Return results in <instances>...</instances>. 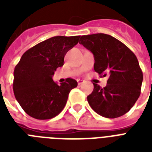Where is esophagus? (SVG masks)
Wrapping results in <instances>:
<instances>
[{"mask_svg": "<svg viewBox=\"0 0 152 152\" xmlns=\"http://www.w3.org/2000/svg\"><path fill=\"white\" fill-rule=\"evenodd\" d=\"M84 82V80H77V83H78L79 85H80V84H82V83Z\"/></svg>", "mask_w": 152, "mask_h": 152, "instance_id": "1", "label": "esophagus"}]
</instances>
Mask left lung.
Segmentation results:
<instances>
[{"instance_id": "1", "label": "left lung", "mask_w": 152, "mask_h": 152, "mask_svg": "<svg viewBox=\"0 0 152 152\" xmlns=\"http://www.w3.org/2000/svg\"><path fill=\"white\" fill-rule=\"evenodd\" d=\"M79 43L94 55L95 71L109 77L105 88L93 83L87 98L91 107L107 118L125 114L140 95L143 72L136 55L121 42L102 33L83 35Z\"/></svg>"}]
</instances>
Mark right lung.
Listing matches in <instances>:
<instances>
[{
  "label": "right lung",
  "instance_id": "1",
  "mask_svg": "<svg viewBox=\"0 0 152 152\" xmlns=\"http://www.w3.org/2000/svg\"><path fill=\"white\" fill-rule=\"evenodd\" d=\"M80 36H55L37 44L23 54L14 70L13 91L23 110L39 120L54 118L64 109L69 94L77 87L73 79L57 84L53 76L64 65L66 53Z\"/></svg>",
  "mask_w": 152,
  "mask_h": 152
}]
</instances>
